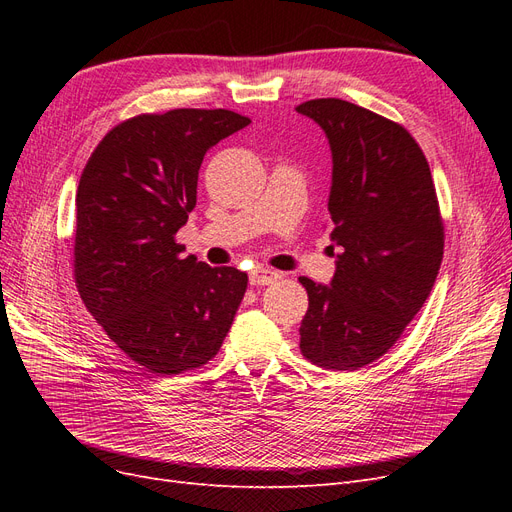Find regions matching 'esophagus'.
<instances>
[{"label": "esophagus", "mask_w": 512, "mask_h": 512, "mask_svg": "<svg viewBox=\"0 0 512 512\" xmlns=\"http://www.w3.org/2000/svg\"><path fill=\"white\" fill-rule=\"evenodd\" d=\"M282 277L280 271H273V269H265V267H256L250 273V284L252 286H269L273 282H277Z\"/></svg>", "instance_id": "esophagus-1"}]
</instances>
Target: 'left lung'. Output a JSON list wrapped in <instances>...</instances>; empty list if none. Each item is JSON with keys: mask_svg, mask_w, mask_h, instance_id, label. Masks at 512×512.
<instances>
[{"mask_svg": "<svg viewBox=\"0 0 512 512\" xmlns=\"http://www.w3.org/2000/svg\"><path fill=\"white\" fill-rule=\"evenodd\" d=\"M333 156L329 213L335 275L307 277L301 352L333 371L380 359L427 301L444 254V224L423 149L399 123L339 98L297 106Z\"/></svg>", "mask_w": 512, "mask_h": 512, "instance_id": "1", "label": "left lung"}]
</instances>
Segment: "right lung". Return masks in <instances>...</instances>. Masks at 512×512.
I'll use <instances>...</instances> for the list:
<instances>
[{"label":"right lung","instance_id":"1","mask_svg":"<svg viewBox=\"0 0 512 512\" xmlns=\"http://www.w3.org/2000/svg\"><path fill=\"white\" fill-rule=\"evenodd\" d=\"M250 119L226 108L136 115L108 132L76 190L74 280L85 307L130 359L156 376L218 354L247 273L181 256L205 153Z\"/></svg>","mask_w":512,"mask_h":512}]
</instances>
